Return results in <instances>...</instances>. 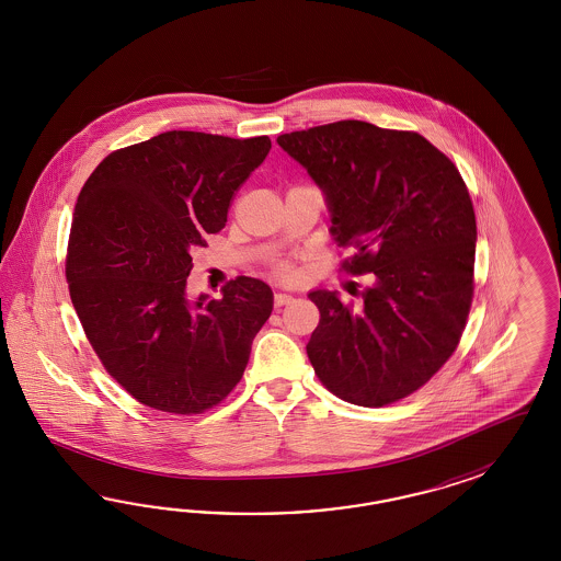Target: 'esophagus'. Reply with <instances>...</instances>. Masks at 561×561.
Wrapping results in <instances>:
<instances>
[{
  "label": "esophagus",
  "instance_id": "esophagus-1",
  "mask_svg": "<svg viewBox=\"0 0 561 561\" xmlns=\"http://www.w3.org/2000/svg\"><path fill=\"white\" fill-rule=\"evenodd\" d=\"M294 298L289 296V294H275V298H273V305L275 308H282V306L289 305Z\"/></svg>",
  "mask_w": 561,
  "mask_h": 561
}]
</instances>
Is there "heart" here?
<instances>
[{
    "mask_svg": "<svg viewBox=\"0 0 561 561\" xmlns=\"http://www.w3.org/2000/svg\"><path fill=\"white\" fill-rule=\"evenodd\" d=\"M273 273H275L279 279H294V277H296V272L291 270V265L286 263V261L275 263V265H273Z\"/></svg>",
    "mask_w": 561,
    "mask_h": 561,
    "instance_id": "obj_1",
    "label": "heart"
}]
</instances>
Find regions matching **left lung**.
Instances as JSON below:
<instances>
[{
  "label": "left lung",
  "mask_w": 561,
  "mask_h": 561,
  "mask_svg": "<svg viewBox=\"0 0 561 561\" xmlns=\"http://www.w3.org/2000/svg\"><path fill=\"white\" fill-rule=\"evenodd\" d=\"M323 188L350 275L374 273L362 305L335 291L306 354L329 391L382 408L424 387L455 354L473 302L477 224L448 156L415 131L337 121L277 137Z\"/></svg>",
  "instance_id": "obj_1"
}]
</instances>
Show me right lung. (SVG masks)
Wrapping results in <instances>:
<instances>
[{
    "mask_svg": "<svg viewBox=\"0 0 561 561\" xmlns=\"http://www.w3.org/2000/svg\"><path fill=\"white\" fill-rule=\"evenodd\" d=\"M272 150L267 136L167 131L108 153L73 209L66 277L85 337L146 408L193 415L237 387L273 291L240 275L220 300L187 298L191 251Z\"/></svg>",
    "mask_w": 561,
    "mask_h": 561,
    "instance_id": "1",
    "label": "right lung"
}]
</instances>
